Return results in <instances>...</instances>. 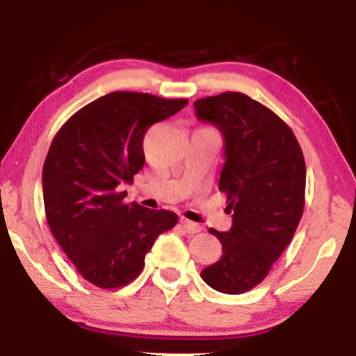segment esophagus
<instances>
[{"mask_svg": "<svg viewBox=\"0 0 356 356\" xmlns=\"http://www.w3.org/2000/svg\"><path fill=\"white\" fill-rule=\"evenodd\" d=\"M179 223H181V228L186 233H199V232H201V225H197V223H194L191 220H186V218H181Z\"/></svg>", "mask_w": 356, "mask_h": 356, "instance_id": "1", "label": "esophagus"}]
</instances>
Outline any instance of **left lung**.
Here are the masks:
<instances>
[{
	"label": "left lung",
	"instance_id": "1",
	"mask_svg": "<svg viewBox=\"0 0 356 356\" xmlns=\"http://www.w3.org/2000/svg\"><path fill=\"white\" fill-rule=\"evenodd\" d=\"M194 108L223 136L218 189L233 212L230 230H209L223 254L201 277L213 290L240 295L266 279L295 235L305 207L303 152L285 121L240 92L199 99Z\"/></svg>",
	"mask_w": 356,
	"mask_h": 356
}]
</instances>
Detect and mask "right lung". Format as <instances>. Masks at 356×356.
<instances>
[{
  "label": "right lung",
  "mask_w": 356,
  "mask_h": 356,
  "mask_svg": "<svg viewBox=\"0 0 356 356\" xmlns=\"http://www.w3.org/2000/svg\"><path fill=\"white\" fill-rule=\"evenodd\" d=\"M186 105V99L111 92L76 111L53 139L42 173L48 227L95 286L133 282L160 233L177 225L175 212L124 204L121 186L144 167L150 126Z\"/></svg>",
  "instance_id": "right-lung-1"
}]
</instances>
